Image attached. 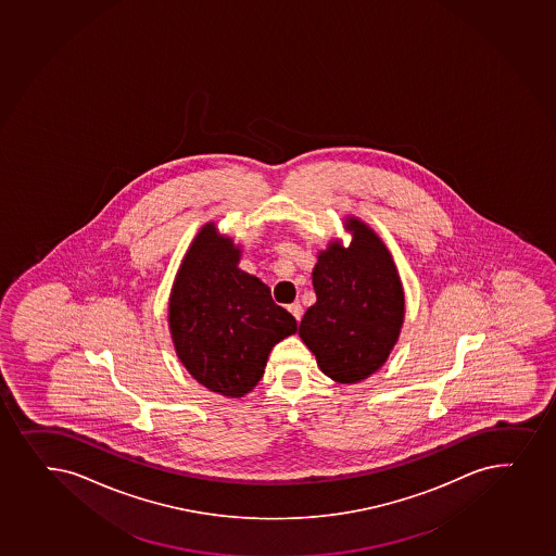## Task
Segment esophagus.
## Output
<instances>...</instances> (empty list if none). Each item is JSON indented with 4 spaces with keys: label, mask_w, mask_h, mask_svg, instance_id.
Listing matches in <instances>:
<instances>
[{
    "label": "esophagus",
    "mask_w": 556,
    "mask_h": 556,
    "mask_svg": "<svg viewBox=\"0 0 556 556\" xmlns=\"http://www.w3.org/2000/svg\"><path fill=\"white\" fill-rule=\"evenodd\" d=\"M288 311H290V314H292L293 318L298 319V321H301V316H303V306H301L300 301H295V303H292V305H288Z\"/></svg>",
    "instance_id": "esophagus-1"
}]
</instances>
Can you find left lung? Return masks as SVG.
<instances>
[{"mask_svg":"<svg viewBox=\"0 0 556 556\" xmlns=\"http://www.w3.org/2000/svg\"><path fill=\"white\" fill-rule=\"evenodd\" d=\"M348 248L319 251L313 271L314 303L300 337L319 369L342 384L368 379L387 363L405 318V292L392 255L374 229L351 216Z\"/></svg>","mask_w":556,"mask_h":556,"instance_id":"obj_1","label":"left lung"}]
</instances>
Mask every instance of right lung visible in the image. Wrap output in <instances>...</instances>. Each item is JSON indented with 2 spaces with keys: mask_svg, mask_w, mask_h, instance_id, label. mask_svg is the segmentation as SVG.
I'll list each match as a JSON object with an SVG mask.
<instances>
[{
  "mask_svg": "<svg viewBox=\"0 0 556 556\" xmlns=\"http://www.w3.org/2000/svg\"><path fill=\"white\" fill-rule=\"evenodd\" d=\"M240 253L216 225H203L175 275L168 303L179 361L195 381L225 397L250 393L275 343L298 331L269 288L238 268Z\"/></svg>",
  "mask_w": 556,
  "mask_h": 556,
  "instance_id": "right-lung-1",
  "label": "right lung"
}]
</instances>
